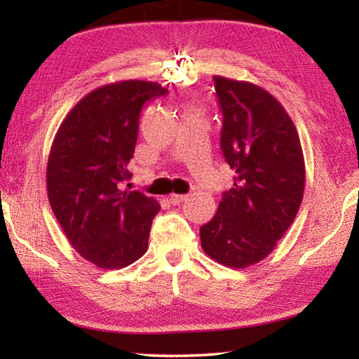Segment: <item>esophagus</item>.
<instances>
[{"label":"esophagus","instance_id":"esophagus-1","mask_svg":"<svg viewBox=\"0 0 359 359\" xmlns=\"http://www.w3.org/2000/svg\"><path fill=\"white\" fill-rule=\"evenodd\" d=\"M187 199V194H171V196H169V203H171L172 205H177V204H180V203H184Z\"/></svg>","mask_w":359,"mask_h":359}]
</instances>
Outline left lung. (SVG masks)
Segmentation results:
<instances>
[{
	"instance_id": "1",
	"label": "left lung",
	"mask_w": 359,
	"mask_h": 359,
	"mask_svg": "<svg viewBox=\"0 0 359 359\" xmlns=\"http://www.w3.org/2000/svg\"><path fill=\"white\" fill-rule=\"evenodd\" d=\"M214 83L223 115L220 147L234 184L199 236L212 259L244 269L266 258L291 226L306 168L293 120L274 96L222 76Z\"/></svg>"
}]
</instances>
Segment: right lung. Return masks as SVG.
I'll return each instance as SVG.
<instances>
[{
    "instance_id": "obj_1",
    "label": "right lung",
    "mask_w": 359,
    "mask_h": 359,
    "mask_svg": "<svg viewBox=\"0 0 359 359\" xmlns=\"http://www.w3.org/2000/svg\"><path fill=\"white\" fill-rule=\"evenodd\" d=\"M168 93L156 82L123 81L93 90L66 115L47 163L48 203L76 252L101 269H120L147 252L160 204L120 190L131 177L139 115Z\"/></svg>"
}]
</instances>
